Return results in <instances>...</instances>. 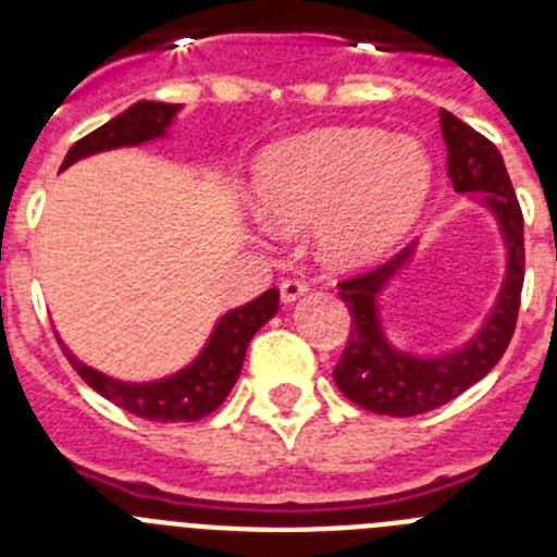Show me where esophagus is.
I'll list each match as a JSON object with an SVG mask.
<instances>
[{
  "label": "esophagus",
  "instance_id": "esophagus-1",
  "mask_svg": "<svg viewBox=\"0 0 557 557\" xmlns=\"http://www.w3.org/2000/svg\"><path fill=\"white\" fill-rule=\"evenodd\" d=\"M278 289H282V298H284V301L293 304L295 298H301V295L307 293L309 284L304 282V278H298V275H289V278H284L282 287H278Z\"/></svg>",
  "mask_w": 557,
  "mask_h": 557
}]
</instances>
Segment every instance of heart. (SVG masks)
<instances>
[{
	"label": "heart",
	"instance_id": "1",
	"mask_svg": "<svg viewBox=\"0 0 557 557\" xmlns=\"http://www.w3.org/2000/svg\"><path fill=\"white\" fill-rule=\"evenodd\" d=\"M424 145L376 127H329L270 147L256 166V203L282 231L318 219L334 264H368L396 248L430 195Z\"/></svg>",
	"mask_w": 557,
	"mask_h": 557
}]
</instances>
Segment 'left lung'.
Wrapping results in <instances>:
<instances>
[{
  "instance_id": "8db88e82",
  "label": "left lung",
  "mask_w": 557,
  "mask_h": 557,
  "mask_svg": "<svg viewBox=\"0 0 557 557\" xmlns=\"http://www.w3.org/2000/svg\"><path fill=\"white\" fill-rule=\"evenodd\" d=\"M441 131L449 150V178L455 189L482 191L485 203L499 218L508 239V275L485 329L462 351L441 359H418L393 351L376 321L379 289L410 259L412 245L398 250L385 264L348 275L337 284V295L351 312V329L343 357L334 366V382L354 405L379 416H421L469 391L499 362L519 318L524 284V218L505 161L494 141L457 120L455 113L441 111Z\"/></svg>"
}]
</instances>
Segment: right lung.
I'll return each mask as SVG.
<instances>
[{
    "label": "right lung",
    "mask_w": 557,
    "mask_h": 557,
    "mask_svg": "<svg viewBox=\"0 0 557 557\" xmlns=\"http://www.w3.org/2000/svg\"><path fill=\"white\" fill-rule=\"evenodd\" d=\"M175 111H178V106H172V102H136L125 113L113 116L111 122L75 141L72 150L66 152L61 170L75 164L83 156H91V152L141 145L147 139L164 136V127L170 125ZM275 309H278V289H268L256 301L228 312L211 334L209 346L189 368L170 379H161V382H150V385L116 382V379L106 376L95 368L83 366L81 359L66 351L63 343L61 348L72 368L81 373L83 382L122 410L147 418V421H200L223 405L236 376L243 371L250 337L273 318Z\"/></svg>",
    "instance_id": "obj_1"
}]
</instances>
